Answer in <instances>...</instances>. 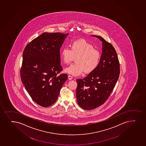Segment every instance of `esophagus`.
<instances>
[{"label":"esophagus","mask_w":146,"mask_h":146,"mask_svg":"<svg viewBox=\"0 0 146 146\" xmlns=\"http://www.w3.org/2000/svg\"><path fill=\"white\" fill-rule=\"evenodd\" d=\"M68 78L69 80H71L72 78H73V77H72V76L68 75Z\"/></svg>","instance_id":"esophagus-1"}]
</instances>
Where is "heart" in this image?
Instances as JSON below:
<instances>
[{
  "label": "heart",
  "instance_id": "b5f03b06",
  "mask_svg": "<svg viewBox=\"0 0 146 146\" xmlns=\"http://www.w3.org/2000/svg\"><path fill=\"white\" fill-rule=\"evenodd\" d=\"M60 56L65 64L70 63L76 57V63L64 69V72L74 76L80 75L83 71L86 74L94 71L99 65L101 59L99 50L84 39L72 42L70 48H63Z\"/></svg>",
  "mask_w": 146,
  "mask_h": 146
}]
</instances>
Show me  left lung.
I'll return each instance as SVG.
<instances>
[{
    "mask_svg": "<svg viewBox=\"0 0 146 146\" xmlns=\"http://www.w3.org/2000/svg\"><path fill=\"white\" fill-rule=\"evenodd\" d=\"M102 41L103 52L96 69L83 79H77L76 96L78 105L92 110L105 103L113 91L120 73L116 50L110 43L99 36H93Z\"/></svg>",
    "mask_w": 146,
    "mask_h": 146,
    "instance_id": "left-lung-1",
    "label": "left lung"
}]
</instances>
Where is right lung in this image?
<instances>
[{
  "instance_id": "1",
  "label": "right lung",
  "mask_w": 146,
  "mask_h": 146,
  "mask_svg": "<svg viewBox=\"0 0 146 146\" xmlns=\"http://www.w3.org/2000/svg\"><path fill=\"white\" fill-rule=\"evenodd\" d=\"M68 33H43L25 47L21 68V80L35 102L49 107L57 99L66 74H61L60 50Z\"/></svg>"
}]
</instances>
